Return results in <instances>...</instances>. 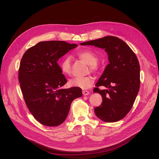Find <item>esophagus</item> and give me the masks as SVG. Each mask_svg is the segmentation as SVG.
<instances>
[{
    "instance_id": "1",
    "label": "esophagus",
    "mask_w": 159,
    "mask_h": 159,
    "mask_svg": "<svg viewBox=\"0 0 159 159\" xmlns=\"http://www.w3.org/2000/svg\"><path fill=\"white\" fill-rule=\"evenodd\" d=\"M82 94H83V95L86 96V95H89V92L88 91L84 90V91H82Z\"/></svg>"
}]
</instances>
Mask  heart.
Returning <instances> with one entry per match:
<instances>
[{"label": "heart", "mask_w": 159, "mask_h": 159, "mask_svg": "<svg viewBox=\"0 0 159 159\" xmlns=\"http://www.w3.org/2000/svg\"><path fill=\"white\" fill-rule=\"evenodd\" d=\"M78 57L89 65V68L91 71L97 73L99 70V67L97 64L98 57L97 55L89 49L82 50L77 53ZM59 66L62 73L66 75H69L71 71V58L69 56H64L61 58ZM94 82L93 78L88 75L86 77H74L69 80V84L73 87H77L82 89H89L92 86Z\"/></svg>", "instance_id": "obj_1"}]
</instances>
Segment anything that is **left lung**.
I'll return each mask as SVG.
<instances>
[{
  "label": "left lung",
  "mask_w": 159,
  "mask_h": 159,
  "mask_svg": "<svg viewBox=\"0 0 159 159\" xmlns=\"http://www.w3.org/2000/svg\"><path fill=\"white\" fill-rule=\"evenodd\" d=\"M104 49L109 64L96 84L95 93L102 95V102L95 108L97 117L106 122L122 119L129 112L140 88V65L129 46L120 39L106 36L80 44ZM103 86L107 89L100 90Z\"/></svg>",
  "instance_id": "left-lung-1"
}]
</instances>
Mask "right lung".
Returning a JSON list of instances; mask_svg holds the SVG:
<instances>
[{"label": "right lung", "instance_id": "1", "mask_svg": "<svg viewBox=\"0 0 159 159\" xmlns=\"http://www.w3.org/2000/svg\"><path fill=\"white\" fill-rule=\"evenodd\" d=\"M65 41H43L29 48L20 63L19 80L30 113L40 124L57 126L66 120L74 99L82 89H62L67 80L57 61L76 48Z\"/></svg>", "mask_w": 159, "mask_h": 159}]
</instances>
